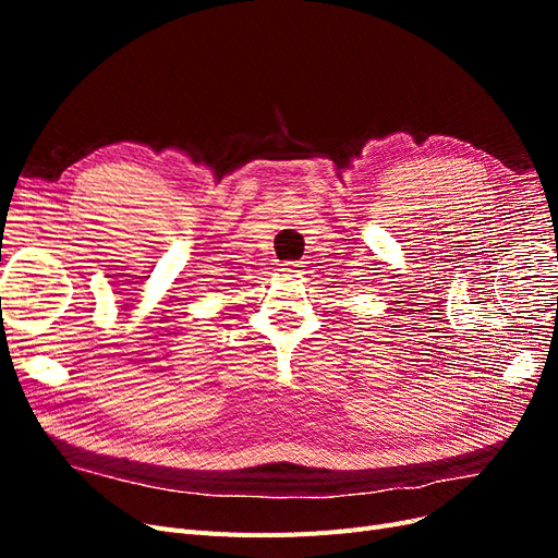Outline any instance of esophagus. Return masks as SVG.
<instances>
[{"instance_id": "34e87169", "label": "esophagus", "mask_w": 558, "mask_h": 558, "mask_svg": "<svg viewBox=\"0 0 558 558\" xmlns=\"http://www.w3.org/2000/svg\"><path fill=\"white\" fill-rule=\"evenodd\" d=\"M302 267H305V265H302V263H298V260H289V263H286V265H283V269H286V272H302Z\"/></svg>"}]
</instances>
